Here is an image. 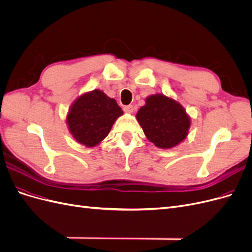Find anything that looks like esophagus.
Wrapping results in <instances>:
<instances>
[{
  "mask_svg": "<svg viewBox=\"0 0 252 252\" xmlns=\"http://www.w3.org/2000/svg\"><path fill=\"white\" fill-rule=\"evenodd\" d=\"M133 106L132 105H127V106H125L124 107V111L126 112V113H132L133 112Z\"/></svg>",
  "mask_w": 252,
  "mask_h": 252,
  "instance_id": "obj_1",
  "label": "esophagus"
}]
</instances>
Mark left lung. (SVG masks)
Segmentation results:
<instances>
[{
    "mask_svg": "<svg viewBox=\"0 0 252 252\" xmlns=\"http://www.w3.org/2000/svg\"><path fill=\"white\" fill-rule=\"evenodd\" d=\"M147 139L157 147L169 149L186 139L190 119L183 106L163 94L150 95L136 113Z\"/></svg>",
    "mask_w": 252,
    "mask_h": 252,
    "instance_id": "1",
    "label": "left lung"
}]
</instances>
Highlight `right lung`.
<instances>
[{
	"mask_svg": "<svg viewBox=\"0 0 252 252\" xmlns=\"http://www.w3.org/2000/svg\"><path fill=\"white\" fill-rule=\"evenodd\" d=\"M122 114L123 110L114 98L95 89L75 100L66 121L77 142L94 147L108 135L113 123Z\"/></svg>",
	"mask_w": 252,
	"mask_h": 252,
	"instance_id": "add662e5",
	"label": "right lung"
}]
</instances>
